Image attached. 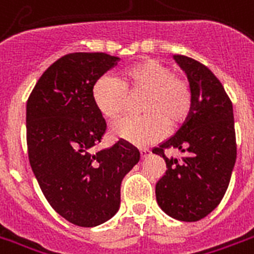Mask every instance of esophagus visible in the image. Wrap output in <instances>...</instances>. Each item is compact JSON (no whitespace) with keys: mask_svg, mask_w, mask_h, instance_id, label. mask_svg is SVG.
Segmentation results:
<instances>
[{"mask_svg":"<svg viewBox=\"0 0 254 254\" xmlns=\"http://www.w3.org/2000/svg\"><path fill=\"white\" fill-rule=\"evenodd\" d=\"M149 153V150L148 149H140V154H141V157H145V156H146V154H148Z\"/></svg>","mask_w":254,"mask_h":254,"instance_id":"obj_1","label":"esophagus"}]
</instances>
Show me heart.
<instances>
[{
	"label": "heart",
	"instance_id": "heart-1",
	"mask_svg": "<svg viewBox=\"0 0 254 254\" xmlns=\"http://www.w3.org/2000/svg\"><path fill=\"white\" fill-rule=\"evenodd\" d=\"M127 92H145L141 102L142 116L123 117L114 121L112 134L129 144L149 145L165 134V124L174 127L190 113L193 94L189 82L174 75L157 60L135 64L120 77L101 75L92 88V98L106 119H116L125 108Z\"/></svg>",
	"mask_w": 254,
	"mask_h": 254
}]
</instances>
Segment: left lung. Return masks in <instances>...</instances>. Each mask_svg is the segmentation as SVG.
<instances>
[{"instance_id":"1","label":"left lung","mask_w":254,"mask_h":254,"mask_svg":"<svg viewBox=\"0 0 254 254\" xmlns=\"http://www.w3.org/2000/svg\"><path fill=\"white\" fill-rule=\"evenodd\" d=\"M190 82V113L179 131L152 150L165 160V174L156 184L160 208L170 217L193 222L217 208L229 185L236 162L233 106L216 75L187 56H174ZM177 148L183 158L168 159Z\"/></svg>"}]
</instances>
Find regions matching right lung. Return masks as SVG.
<instances>
[{
	"label": "right lung",
	"instance_id": "obj_1",
	"mask_svg": "<svg viewBox=\"0 0 254 254\" xmlns=\"http://www.w3.org/2000/svg\"><path fill=\"white\" fill-rule=\"evenodd\" d=\"M120 61L106 53H70L52 64L26 102L29 162L44 196L71 224L92 228L117 213L121 181L140 160L125 141L96 152L106 130L92 88Z\"/></svg>",
	"mask_w": 254,
	"mask_h": 254
}]
</instances>
